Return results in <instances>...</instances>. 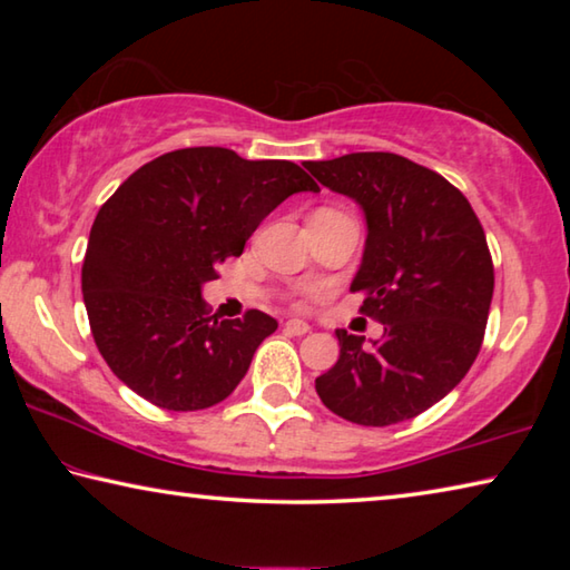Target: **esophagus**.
I'll return each mask as SVG.
<instances>
[{"instance_id": "esophagus-1", "label": "esophagus", "mask_w": 570, "mask_h": 570, "mask_svg": "<svg viewBox=\"0 0 570 570\" xmlns=\"http://www.w3.org/2000/svg\"><path fill=\"white\" fill-rule=\"evenodd\" d=\"M284 332L294 334V336H304V334L312 332V326H308L304 320H288V322L284 324Z\"/></svg>"}]
</instances>
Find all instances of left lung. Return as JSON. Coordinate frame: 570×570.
Wrapping results in <instances>:
<instances>
[{"label":"left lung","instance_id":"obj_1","mask_svg":"<svg viewBox=\"0 0 570 570\" xmlns=\"http://www.w3.org/2000/svg\"><path fill=\"white\" fill-rule=\"evenodd\" d=\"M304 166L364 210L350 288L364 292L362 314L384 324L372 344L336 330L340 360L316 377V394L364 428L417 417L458 387L480 352L495 286L485 230L452 183L394 153Z\"/></svg>","mask_w":570,"mask_h":570}]
</instances>
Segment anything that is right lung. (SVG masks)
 Wrapping results in <instances>:
<instances>
[{"label": "right lung", "mask_w": 570, "mask_h": 570, "mask_svg": "<svg viewBox=\"0 0 570 570\" xmlns=\"http://www.w3.org/2000/svg\"><path fill=\"white\" fill-rule=\"evenodd\" d=\"M320 186L292 160H246L228 148H183L146 163L95 216L82 298L115 377L163 410L193 412L238 387L278 322L208 316L200 296L258 224Z\"/></svg>", "instance_id": "add662e5"}]
</instances>
